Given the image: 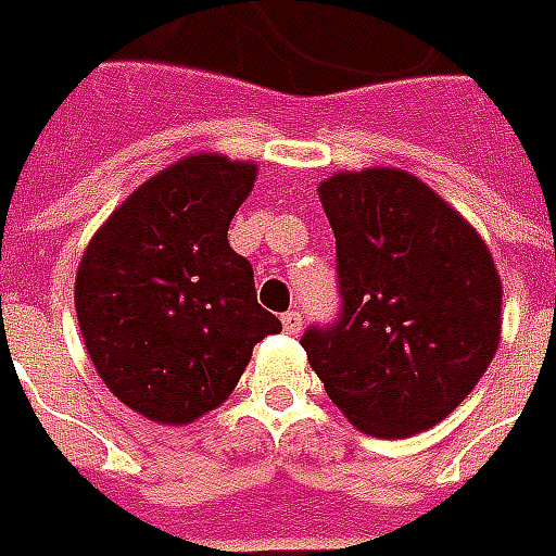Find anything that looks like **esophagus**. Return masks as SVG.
<instances>
[{
  "mask_svg": "<svg viewBox=\"0 0 556 556\" xmlns=\"http://www.w3.org/2000/svg\"><path fill=\"white\" fill-rule=\"evenodd\" d=\"M281 323H283V331H287V333H299V331H302V313L287 311L281 316Z\"/></svg>",
  "mask_w": 556,
  "mask_h": 556,
  "instance_id": "34e87169",
  "label": "esophagus"
}]
</instances>
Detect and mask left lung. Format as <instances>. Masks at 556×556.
I'll return each mask as SVG.
<instances>
[{
  "mask_svg": "<svg viewBox=\"0 0 556 556\" xmlns=\"http://www.w3.org/2000/svg\"><path fill=\"white\" fill-rule=\"evenodd\" d=\"M337 237L340 313L302 333L307 361L352 425L410 437L481 381L501 337V281L481 237L402 169L319 184Z\"/></svg>",
  "mask_w": 556,
  "mask_h": 556,
  "instance_id": "1",
  "label": "left lung"
}]
</instances>
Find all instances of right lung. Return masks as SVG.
Returning <instances> with one entry per match:
<instances>
[{"instance_id": "1", "label": "right lung", "mask_w": 556, "mask_h": 556, "mask_svg": "<svg viewBox=\"0 0 556 556\" xmlns=\"http://www.w3.org/2000/svg\"><path fill=\"white\" fill-rule=\"evenodd\" d=\"M257 166L193 154L137 187L87 245L75 313L108 390L161 425L223 404L252 349L281 331L228 243Z\"/></svg>"}]
</instances>
